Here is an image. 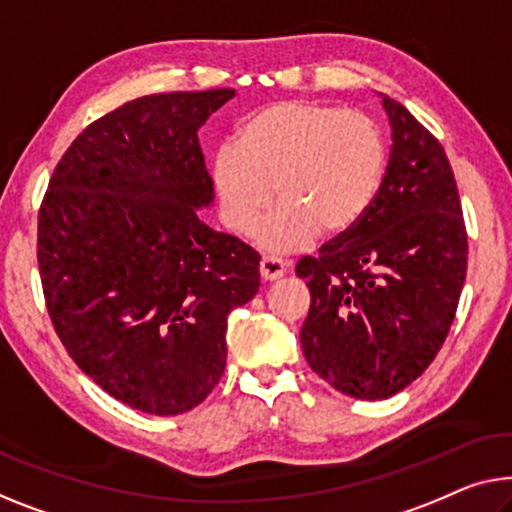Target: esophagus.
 Listing matches in <instances>:
<instances>
[{"instance_id":"34e87169","label":"esophagus","mask_w":512,"mask_h":512,"mask_svg":"<svg viewBox=\"0 0 512 512\" xmlns=\"http://www.w3.org/2000/svg\"><path fill=\"white\" fill-rule=\"evenodd\" d=\"M287 262H282L278 257L264 255L262 262H259V273H262L264 280H278L287 273Z\"/></svg>"}]
</instances>
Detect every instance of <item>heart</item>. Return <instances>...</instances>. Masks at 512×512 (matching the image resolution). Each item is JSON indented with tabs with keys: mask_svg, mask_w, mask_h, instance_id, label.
Here are the masks:
<instances>
[{
	"mask_svg": "<svg viewBox=\"0 0 512 512\" xmlns=\"http://www.w3.org/2000/svg\"><path fill=\"white\" fill-rule=\"evenodd\" d=\"M388 144L370 114L326 103L280 101L248 114L234 144L213 156V186L230 230L250 236L278 197L259 241L294 253L322 232L338 239L375 204Z\"/></svg>",
	"mask_w": 512,
	"mask_h": 512,
	"instance_id": "b5f03b06",
	"label": "heart"
}]
</instances>
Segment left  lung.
<instances>
[{"instance_id": "1", "label": "left lung", "mask_w": 512, "mask_h": 512, "mask_svg": "<svg viewBox=\"0 0 512 512\" xmlns=\"http://www.w3.org/2000/svg\"><path fill=\"white\" fill-rule=\"evenodd\" d=\"M393 147L379 195L352 232L296 276L310 289L303 356L358 400L391 398L444 345L467 276V227L451 163L437 137L384 96Z\"/></svg>"}]
</instances>
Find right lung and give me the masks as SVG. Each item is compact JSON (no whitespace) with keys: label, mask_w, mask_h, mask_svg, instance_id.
I'll use <instances>...</instances> for the list:
<instances>
[{"label":"right lung","mask_w":512,"mask_h":512,"mask_svg":"<svg viewBox=\"0 0 512 512\" xmlns=\"http://www.w3.org/2000/svg\"><path fill=\"white\" fill-rule=\"evenodd\" d=\"M234 89L124 103L82 131L38 209V273L61 345L105 393L177 416L225 372L227 315L259 289V255L211 230L197 131Z\"/></svg>","instance_id":"add662e5"}]
</instances>
